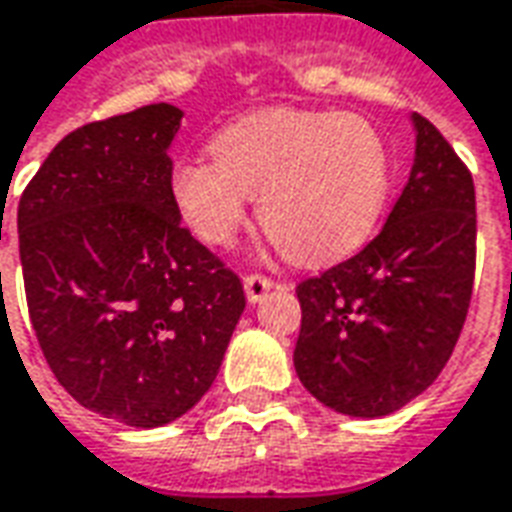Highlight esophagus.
<instances>
[{
    "label": "esophagus",
    "mask_w": 512,
    "mask_h": 512,
    "mask_svg": "<svg viewBox=\"0 0 512 512\" xmlns=\"http://www.w3.org/2000/svg\"><path fill=\"white\" fill-rule=\"evenodd\" d=\"M271 285H274V282L268 280V277H263V274H249V277H244L246 299H249V302H260V299L271 291Z\"/></svg>",
    "instance_id": "1"
}]
</instances>
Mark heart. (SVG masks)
Instances as JSON below:
<instances>
[{
	"label": "heart",
	"instance_id": "1",
	"mask_svg": "<svg viewBox=\"0 0 512 512\" xmlns=\"http://www.w3.org/2000/svg\"><path fill=\"white\" fill-rule=\"evenodd\" d=\"M393 182L391 149L357 113L274 107L232 121L213 155L171 169V202L205 244L230 246L249 199L282 255L327 263L374 232Z\"/></svg>",
	"mask_w": 512,
	"mask_h": 512
}]
</instances>
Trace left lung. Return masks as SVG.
<instances>
[{"instance_id": "left-lung-1", "label": "left lung", "mask_w": 512, "mask_h": 512, "mask_svg": "<svg viewBox=\"0 0 512 512\" xmlns=\"http://www.w3.org/2000/svg\"><path fill=\"white\" fill-rule=\"evenodd\" d=\"M410 121L413 169L380 235L296 285V374L321 405L352 418L388 416L438 380L474 288V180L430 121Z\"/></svg>"}]
</instances>
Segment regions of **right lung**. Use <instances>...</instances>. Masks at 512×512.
I'll list each match as a JSON object with an SVG mask.
<instances>
[{"mask_svg":"<svg viewBox=\"0 0 512 512\" xmlns=\"http://www.w3.org/2000/svg\"><path fill=\"white\" fill-rule=\"evenodd\" d=\"M180 121L160 102L69 132L19 202L46 363L82 407L135 430L171 424L210 391L246 307L238 274L171 202Z\"/></svg>","mask_w":512,"mask_h":512,"instance_id":"obj_1","label":"right lung"}]
</instances>
